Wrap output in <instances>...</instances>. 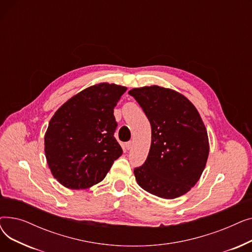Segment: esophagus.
<instances>
[{"label": "esophagus", "mask_w": 252, "mask_h": 252, "mask_svg": "<svg viewBox=\"0 0 252 252\" xmlns=\"http://www.w3.org/2000/svg\"><path fill=\"white\" fill-rule=\"evenodd\" d=\"M125 148H126V150H129V149L131 148V142L126 143V144H125Z\"/></svg>", "instance_id": "esophagus-1"}]
</instances>
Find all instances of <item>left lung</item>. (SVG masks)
Here are the masks:
<instances>
[{
  "label": "left lung",
  "instance_id": "left-lung-1",
  "mask_svg": "<svg viewBox=\"0 0 252 252\" xmlns=\"http://www.w3.org/2000/svg\"><path fill=\"white\" fill-rule=\"evenodd\" d=\"M151 125V146L145 163L134 169L139 186L155 196L174 199L200 179L209 143L195 106L180 93L158 86L128 92Z\"/></svg>",
  "mask_w": 252,
  "mask_h": 252
}]
</instances>
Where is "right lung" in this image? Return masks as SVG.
I'll list each match as a JSON object with an SVG mask.
<instances>
[{"mask_svg": "<svg viewBox=\"0 0 252 252\" xmlns=\"http://www.w3.org/2000/svg\"><path fill=\"white\" fill-rule=\"evenodd\" d=\"M126 87L101 83L66 101L45 134V155L51 173L64 187L79 190L100 183L123 154L114 138L113 109Z\"/></svg>", "mask_w": 252, "mask_h": 252, "instance_id": "add662e5", "label": "right lung"}]
</instances>
